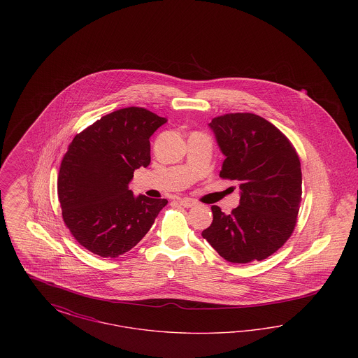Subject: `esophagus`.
<instances>
[{
    "label": "esophagus",
    "instance_id": "esophagus-1",
    "mask_svg": "<svg viewBox=\"0 0 358 358\" xmlns=\"http://www.w3.org/2000/svg\"><path fill=\"white\" fill-rule=\"evenodd\" d=\"M178 203H180V205H182L184 208H192V206L196 205V201L190 200V199H180Z\"/></svg>",
    "mask_w": 358,
    "mask_h": 358
}]
</instances>
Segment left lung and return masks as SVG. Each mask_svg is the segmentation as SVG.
Listing matches in <instances>:
<instances>
[{
    "label": "left lung",
    "instance_id": "8db88e82",
    "mask_svg": "<svg viewBox=\"0 0 358 358\" xmlns=\"http://www.w3.org/2000/svg\"><path fill=\"white\" fill-rule=\"evenodd\" d=\"M224 154L220 177L238 181L240 204L231 215L212 206L203 238L231 263L263 260L291 236L302 201V171L291 142L268 120L250 113L209 123Z\"/></svg>",
    "mask_w": 358,
    "mask_h": 358
}]
</instances>
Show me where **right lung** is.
<instances>
[{
	"label": "right lung",
	"instance_id": "obj_1",
	"mask_svg": "<svg viewBox=\"0 0 358 358\" xmlns=\"http://www.w3.org/2000/svg\"><path fill=\"white\" fill-rule=\"evenodd\" d=\"M168 120L142 107H126L76 134L63 157L57 194L72 236L88 251L117 257L152 228L166 199L134 196V171L150 164L154 131Z\"/></svg>",
	"mask_w": 358,
	"mask_h": 358
}]
</instances>
